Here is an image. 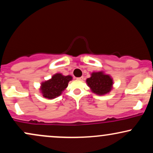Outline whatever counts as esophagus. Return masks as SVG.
Listing matches in <instances>:
<instances>
[{
  "mask_svg": "<svg viewBox=\"0 0 153 153\" xmlns=\"http://www.w3.org/2000/svg\"><path fill=\"white\" fill-rule=\"evenodd\" d=\"M77 79H78V80H83V77H80V78H78Z\"/></svg>",
  "mask_w": 153,
  "mask_h": 153,
  "instance_id": "1",
  "label": "esophagus"
}]
</instances>
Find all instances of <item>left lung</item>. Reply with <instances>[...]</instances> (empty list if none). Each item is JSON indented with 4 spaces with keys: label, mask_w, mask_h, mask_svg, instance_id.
Here are the masks:
<instances>
[{
    "label": "left lung",
    "mask_w": 153,
    "mask_h": 153,
    "mask_svg": "<svg viewBox=\"0 0 153 153\" xmlns=\"http://www.w3.org/2000/svg\"><path fill=\"white\" fill-rule=\"evenodd\" d=\"M86 83L94 94L103 96L113 89L114 80L111 75L103 71L93 72L90 78L86 79Z\"/></svg>",
    "instance_id": "1"
}]
</instances>
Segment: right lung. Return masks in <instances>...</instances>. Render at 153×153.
Listing matches in <instances>:
<instances>
[{
    "mask_svg": "<svg viewBox=\"0 0 153 153\" xmlns=\"http://www.w3.org/2000/svg\"><path fill=\"white\" fill-rule=\"evenodd\" d=\"M73 79L71 75H63L56 73L49 80L41 82L39 91L44 98L54 99L58 97L68 87V82Z\"/></svg>",
    "mask_w": 153,
    "mask_h": 153,
    "instance_id": "right-lung-1",
    "label": "right lung"
}]
</instances>
